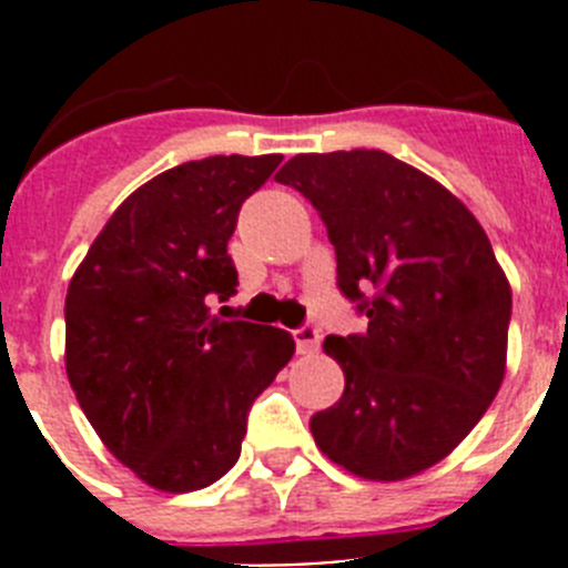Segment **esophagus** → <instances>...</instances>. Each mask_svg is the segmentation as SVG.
Listing matches in <instances>:
<instances>
[{
	"instance_id": "1",
	"label": "esophagus",
	"mask_w": 568,
	"mask_h": 568,
	"mask_svg": "<svg viewBox=\"0 0 568 568\" xmlns=\"http://www.w3.org/2000/svg\"><path fill=\"white\" fill-rule=\"evenodd\" d=\"M293 338H295V346H298L301 355H313L315 349L321 346V333H318V327H313V324H304V327L295 329Z\"/></svg>"
}]
</instances>
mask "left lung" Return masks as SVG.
Wrapping results in <instances>:
<instances>
[{"mask_svg":"<svg viewBox=\"0 0 568 568\" xmlns=\"http://www.w3.org/2000/svg\"><path fill=\"white\" fill-rule=\"evenodd\" d=\"M313 202L364 335H327L344 395L310 418L364 480H406L471 433L506 373L511 287L484 227L433 175L384 150L298 153L275 175ZM373 286V300L363 293Z\"/></svg>","mask_w":568,"mask_h":568,"instance_id":"left-lung-1","label":"left lung"}]
</instances>
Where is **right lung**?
<instances>
[{
  "instance_id": "right-lung-1",
  "label": "right lung",
  "mask_w": 568,
  "mask_h": 568,
  "mask_svg": "<svg viewBox=\"0 0 568 568\" xmlns=\"http://www.w3.org/2000/svg\"><path fill=\"white\" fill-rule=\"evenodd\" d=\"M281 153L207 155L130 193L70 278L64 369L102 444L159 491H195L241 455L253 400L295 353L287 329L222 321L227 241Z\"/></svg>"
}]
</instances>
